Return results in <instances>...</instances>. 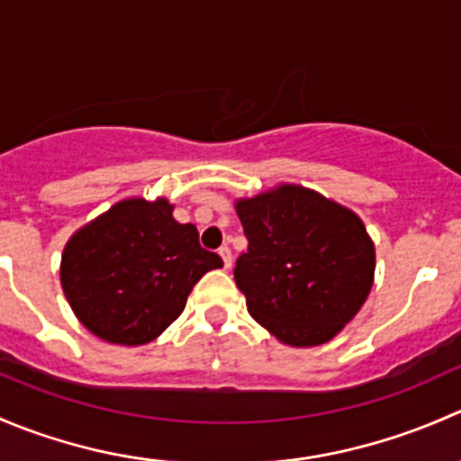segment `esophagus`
Instances as JSON below:
<instances>
[{"label": "esophagus", "mask_w": 461, "mask_h": 461, "mask_svg": "<svg viewBox=\"0 0 461 461\" xmlns=\"http://www.w3.org/2000/svg\"><path fill=\"white\" fill-rule=\"evenodd\" d=\"M218 254H221L222 265H225V269H230V267H231V249L227 248V245H222V248L218 249Z\"/></svg>", "instance_id": "obj_1"}]
</instances>
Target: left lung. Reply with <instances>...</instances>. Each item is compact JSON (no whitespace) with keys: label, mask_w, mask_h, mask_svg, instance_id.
I'll list each match as a JSON object with an SVG mask.
<instances>
[{"label":"left lung","mask_w":461,"mask_h":461,"mask_svg":"<svg viewBox=\"0 0 461 461\" xmlns=\"http://www.w3.org/2000/svg\"><path fill=\"white\" fill-rule=\"evenodd\" d=\"M236 212L248 252L236 258L234 281L252 319L296 348L341 332L375 276V245L359 216L299 185L239 201Z\"/></svg>","instance_id":"8db88e82"}]
</instances>
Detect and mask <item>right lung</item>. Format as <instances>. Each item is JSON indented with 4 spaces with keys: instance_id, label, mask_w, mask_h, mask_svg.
Instances as JSON below:
<instances>
[{
    "instance_id": "right-lung-1",
    "label": "right lung",
    "mask_w": 461,
    "mask_h": 461,
    "mask_svg": "<svg viewBox=\"0 0 461 461\" xmlns=\"http://www.w3.org/2000/svg\"><path fill=\"white\" fill-rule=\"evenodd\" d=\"M160 198L122 201L76 231L62 254V290L76 317L95 337L142 346L185 310L192 287L222 267L198 243V230L180 225Z\"/></svg>"
}]
</instances>
